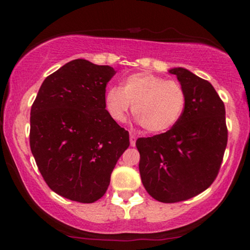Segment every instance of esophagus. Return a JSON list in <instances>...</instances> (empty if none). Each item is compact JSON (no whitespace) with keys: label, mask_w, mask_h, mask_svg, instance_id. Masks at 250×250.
I'll return each mask as SVG.
<instances>
[{"label":"esophagus","mask_w":250,"mask_h":250,"mask_svg":"<svg viewBox=\"0 0 250 250\" xmlns=\"http://www.w3.org/2000/svg\"><path fill=\"white\" fill-rule=\"evenodd\" d=\"M135 143H136V136H135L134 134H130V146L131 147H134Z\"/></svg>","instance_id":"esophagus-1"}]
</instances>
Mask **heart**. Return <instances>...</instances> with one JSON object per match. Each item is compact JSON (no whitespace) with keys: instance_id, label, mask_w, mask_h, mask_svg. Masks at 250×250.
<instances>
[{"instance_id":"1","label":"heart","mask_w":250,"mask_h":250,"mask_svg":"<svg viewBox=\"0 0 250 250\" xmlns=\"http://www.w3.org/2000/svg\"><path fill=\"white\" fill-rule=\"evenodd\" d=\"M187 96L177 81L150 73L127 76L122 87L105 90L104 104L116 122H125L133 104V114L145 130L159 134L170 129L182 116Z\"/></svg>"}]
</instances>
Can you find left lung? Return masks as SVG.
Wrapping results in <instances>:
<instances>
[{
    "label": "left lung",
    "mask_w": 250,
    "mask_h": 250,
    "mask_svg": "<svg viewBox=\"0 0 250 250\" xmlns=\"http://www.w3.org/2000/svg\"><path fill=\"white\" fill-rule=\"evenodd\" d=\"M169 73L185 89V111L168 131L136 141L143 186L163 203L206 190L219 174L228 140L225 104L213 85L185 68Z\"/></svg>",
    "instance_id": "1"
}]
</instances>
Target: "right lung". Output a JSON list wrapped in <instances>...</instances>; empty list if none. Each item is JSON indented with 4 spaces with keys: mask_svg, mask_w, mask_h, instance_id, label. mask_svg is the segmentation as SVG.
<instances>
[{
    "mask_svg": "<svg viewBox=\"0 0 250 250\" xmlns=\"http://www.w3.org/2000/svg\"><path fill=\"white\" fill-rule=\"evenodd\" d=\"M109 65L77 59L45 77L30 110V149L51 190L93 203L107 191L129 133L104 104Z\"/></svg>",
    "mask_w": 250,
    "mask_h": 250,
    "instance_id": "1",
    "label": "right lung"
}]
</instances>
